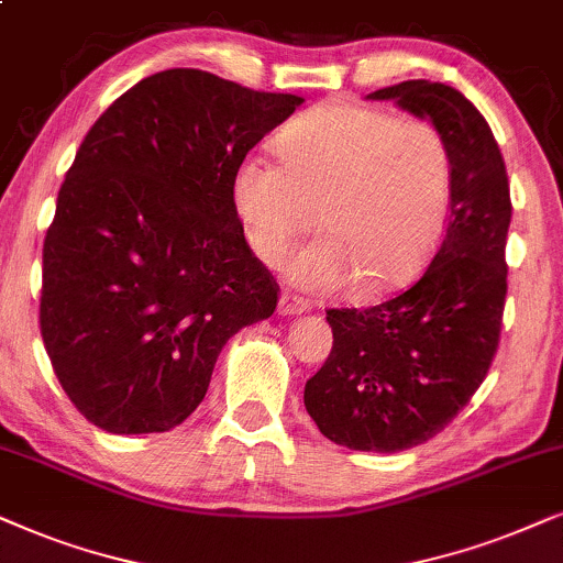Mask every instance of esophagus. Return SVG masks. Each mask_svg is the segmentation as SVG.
<instances>
[{"label":"esophagus","instance_id":"1","mask_svg":"<svg viewBox=\"0 0 563 563\" xmlns=\"http://www.w3.org/2000/svg\"><path fill=\"white\" fill-rule=\"evenodd\" d=\"M303 311H309V301H303L298 296L283 294L280 301H277V313H283V317H298Z\"/></svg>","mask_w":563,"mask_h":563}]
</instances>
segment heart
I'll return each mask as SVG.
<instances>
[{"label": "heart", "mask_w": 563, "mask_h": 563, "mask_svg": "<svg viewBox=\"0 0 563 563\" xmlns=\"http://www.w3.org/2000/svg\"><path fill=\"white\" fill-rule=\"evenodd\" d=\"M277 154L283 162L239 159L231 203L252 252L273 267L317 223L324 236L290 262L294 286L334 294L357 283L380 294L407 283L438 246L453 159L430 120L329 100L290 120Z\"/></svg>", "instance_id": "1"}]
</instances>
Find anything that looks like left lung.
<instances>
[{"mask_svg":"<svg viewBox=\"0 0 563 563\" xmlns=\"http://www.w3.org/2000/svg\"><path fill=\"white\" fill-rule=\"evenodd\" d=\"M368 100H394L443 133L453 159L451 219L409 290L363 311H327L334 344L306 380L303 404L332 443L396 453L443 430L489 371L507 296L512 203L489 123L459 89L409 79Z\"/></svg>","mask_w":563,"mask_h":563,"instance_id":"obj_1","label":"left lung"}]
</instances>
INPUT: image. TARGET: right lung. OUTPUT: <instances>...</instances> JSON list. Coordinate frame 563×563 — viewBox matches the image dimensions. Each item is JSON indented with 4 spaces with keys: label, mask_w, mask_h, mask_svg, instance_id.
Returning a JSON list of instances; mask_svg holds the SVG:
<instances>
[{
    "label": "right lung",
    "mask_w": 563,
    "mask_h": 563,
    "mask_svg": "<svg viewBox=\"0 0 563 563\" xmlns=\"http://www.w3.org/2000/svg\"><path fill=\"white\" fill-rule=\"evenodd\" d=\"M301 102L167 69L89 129L43 244L41 334L92 424H183L229 336L273 317L277 286L246 244L231 175Z\"/></svg>",
    "instance_id": "add662e5"
}]
</instances>
